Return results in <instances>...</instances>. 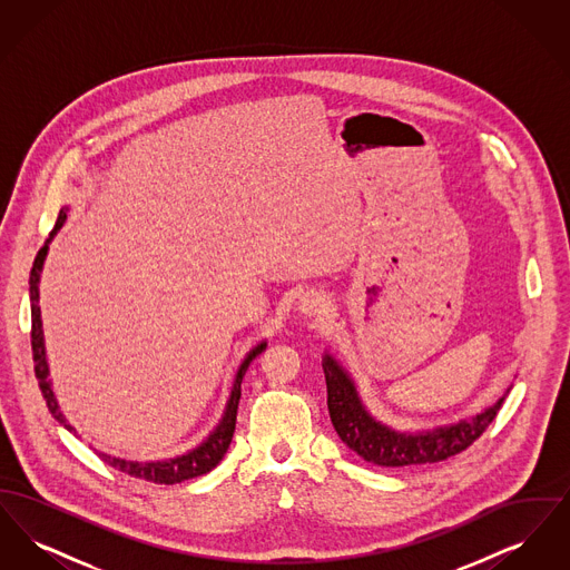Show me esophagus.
Here are the masks:
<instances>
[{
  "mask_svg": "<svg viewBox=\"0 0 570 570\" xmlns=\"http://www.w3.org/2000/svg\"><path fill=\"white\" fill-rule=\"evenodd\" d=\"M326 298L321 293H305L303 297L298 298V312L301 314H307V316H314V314H323L326 312Z\"/></svg>",
  "mask_w": 570,
  "mask_h": 570,
  "instance_id": "34e87169",
  "label": "esophagus"
}]
</instances>
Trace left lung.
Wrapping results in <instances>:
<instances>
[{"label": "left lung", "instance_id": "8db88e82", "mask_svg": "<svg viewBox=\"0 0 570 570\" xmlns=\"http://www.w3.org/2000/svg\"><path fill=\"white\" fill-rule=\"evenodd\" d=\"M323 370L326 379V406L335 432L358 458L386 468L435 463L458 455L488 430L504 402V397H500L493 406L485 407L465 421L410 434L391 430L367 412L353 379L331 354H325Z\"/></svg>", "mask_w": 570, "mask_h": 570}]
</instances>
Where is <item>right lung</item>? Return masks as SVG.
Returning a JSON list of instances; mask_svg holds the SVG:
<instances>
[{"label": "right lung", "instance_id": "add662e5", "mask_svg": "<svg viewBox=\"0 0 570 570\" xmlns=\"http://www.w3.org/2000/svg\"><path fill=\"white\" fill-rule=\"evenodd\" d=\"M66 209L59 212L57 222H55L53 230L47 239V244L42 245L33 258V267L29 273V301H31V353H33V372H36V379L40 384V391H42V397L47 402V406L51 410L55 419L68 430V432H75V428L66 421V416L61 414L59 404L55 400L53 386H51V380H49V365H47V351H45V335H42V318H40V305H38V298H40V273H42V265H45V258H47V252H49V244L53 242L57 230L63 226L66 222ZM267 348V342H261L258 346H254L249 353L245 354L244 363L239 365L237 370V376L233 382V389H230V397H228V404L224 410V416L222 421L217 423L216 430L212 434L207 435V440H203L198 446H194L188 453L184 455H177V458H170V460L163 461H130L121 460V458H112L107 453H98V458L107 461L112 468L135 476V479H142V481H151V483H160V485H175V483H184L188 479L194 476H200V474H207L209 470H214L217 463L222 461V458L226 455L228 446H230V440L235 434V423H237V407H239V400H242V380H244L245 372L249 367V363L263 353Z\"/></svg>", "mask_w": 570, "mask_h": 570}]
</instances>
